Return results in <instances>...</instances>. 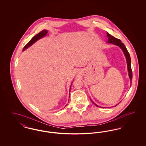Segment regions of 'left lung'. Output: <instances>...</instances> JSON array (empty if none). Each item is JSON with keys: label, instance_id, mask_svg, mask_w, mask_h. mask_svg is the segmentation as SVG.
Masks as SVG:
<instances>
[{"label": "left lung", "instance_id": "8db88e82", "mask_svg": "<svg viewBox=\"0 0 146 146\" xmlns=\"http://www.w3.org/2000/svg\"><path fill=\"white\" fill-rule=\"evenodd\" d=\"M107 36L108 38V42L109 43H111L115 45H117L118 46H119L121 49H122L125 57H126V62H127V70L129 72V76L130 79V81H131H131H132V70H131V58H130V54L127 51V49L126 48L124 44L121 42V40L119 39H117L115 37H114L113 35H110L108 32L107 33ZM92 102L94 104H95V106L98 107H100V106H97V104H95L94 102L92 101ZM117 106V105H116Z\"/></svg>", "mask_w": 146, "mask_h": 146}]
</instances>
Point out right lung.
<instances>
[{
    "label": "right lung",
    "instance_id": "add662e5",
    "mask_svg": "<svg viewBox=\"0 0 146 146\" xmlns=\"http://www.w3.org/2000/svg\"><path fill=\"white\" fill-rule=\"evenodd\" d=\"M48 32L47 30L44 29V30H42V31H41L40 32H39L38 34L35 35V36L33 37V38H32V39H31L29 42H28V43L25 46L24 48L23 49V51H24V50H25L26 49H27L28 47H29V46H31L32 44H33L35 42H36L38 40H39V39H40V38H42V37L45 36L46 35H47ZM71 86H72V84H71L70 87V88H71ZM67 105H66V106H67Z\"/></svg>",
    "mask_w": 146,
    "mask_h": 146
}]
</instances>
